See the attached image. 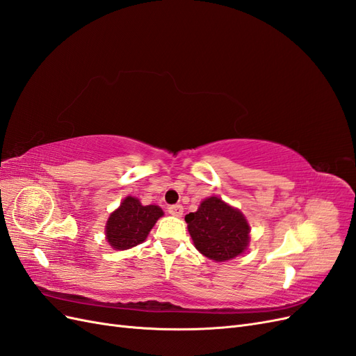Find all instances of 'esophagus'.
<instances>
[{
    "label": "esophagus",
    "mask_w": 356,
    "mask_h": 356,
    "mask_svg": "<svg viewBox=\"0 0 356 356\" xmlns=\"http://www.w3.org/2000/svg\"><path fill=\"white\" fill-rule=\"evenodd\" d=\"M169 213L174 215V217H181L182 212H184V208L181 207V204H172V207L168 208Z\"/></svg>",
    "instance_id": "obj_1"
}]
</instances>
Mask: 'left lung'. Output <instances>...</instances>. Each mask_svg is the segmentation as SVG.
<instances>
[{
    "label": "left lung",
    "instance_id": "1",
    "mask_svg": "<svg viewBox=\"0 0 356 356\" xmlns=\"http://www.w3.org/2000/svg\"><path fill=\"white\" fill-rule=\"evenodd\" d=\"M186 222L196 250L213 261L233 260L250 243L245 215L220 197L204 199L196 212L186 215Z\"/></svg>",
    "mask_w": 356,
    "mask_h": 356
}]
</instances>
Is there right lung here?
<instances>
[{"label": "right lung", "instance_id": "add662e5", "mask_svg": "<svg viewBox=\"0 0 356 356\" xmlns=\"http://www.w3.org/2000/svg\"><path fill=\"white\" fill-rule=\"evenodd\" d=\"M163 215L157 204H144L136 197L127 196L111 215L105 225V236L114 250H129L143 243Z\"/></svg>", "mask_w": 356, "mask_h": 356}]
</instances>
